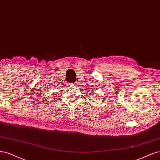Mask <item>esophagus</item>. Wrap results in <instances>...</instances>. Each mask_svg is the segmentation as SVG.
Here are the masks:
<instances>
[{"label":"esophagus","mask_w":160,"mask_h":160,"mask_svg":"<svg viewBox=\"0 0 160 160\" xmlns=\"http://www.w3.org/2000/svg\"><path fill=\"white\" fill-rule=\"evenodd\" d=\"M74 85H75V84H74Z\"/></svg>","instance_id":"obj_1"}]
</instances>
